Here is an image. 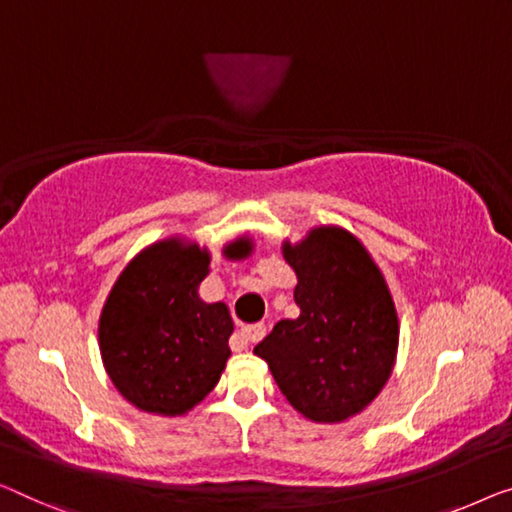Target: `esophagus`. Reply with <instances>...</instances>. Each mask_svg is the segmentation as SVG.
Here are the masks:
<instances>
[{
    "label": "esophagus",
    "instance_id": "esophagus-1",
    "mask_svg": "<svg viewBox=\"0 0 512 512\" xmlns=\"http://www.w3.org/2000/svg\"><path fill=\"white\" fill-rule=\"evenodd\" d=\"M264 333H266V326L264 324L243 326V329L239 331V335H236L234 349H243L246 345H250V342H259V340L264 338Z\"/></svg>",
    "mask_w": 512,
    "mask_h": 512
}]
</instances>
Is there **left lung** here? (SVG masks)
<instances>
[{"label": "left lung", "instance_id": "8db88e82", "mask_svg": "<svg viewBox=\"0 0 512 512\" xmlns=\"http://www.w3.org/2000/svg\"><path fill=\"white\" fill-rule=\"evenodd\" d=\"M296 278V319L255 347L289 404L315 423H342L368 407L391 377L398 312L363 243L342 227H315L282 246Z\"/></svg>", "mask_w": 512, "mask_h": 512}]
</instances>
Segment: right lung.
I'll return each mask as SVG.
<instances>
[{
	"label": "right lung",
	"instance_id": "obj_1",
	"mask_svg": "<svg viewBox=\"0 0 512 512\" xmlns=\"http://www.w3.org/2000/svg\"><path fill=\"white\" fill-rule=\"evenodd\" d=\"M225 257L243 259L241 236ZM209 250L181 239L144 248L114 282L98 319V345L112 384L137 409L181 416L218 384L234 331L225 303L197 294L209 273Z\"/></svg>",
	"mask_w": 512,
	"mask_h": 512
}]
</instances>
